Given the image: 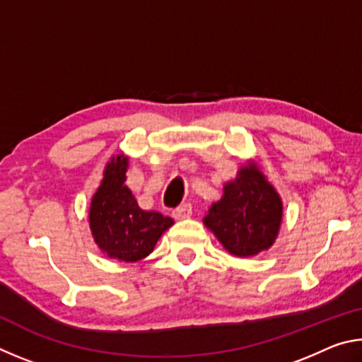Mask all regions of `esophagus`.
Wrapping results in <instances>:
<instances>
[{
    "label": "esophagus",
    "instance_id": "esophagus-1",
    "mask_svg": "<svg viewBox=\"0 0 362 362\" xmlns=\"http://www.w3.org/2000/svg\"><path fill=\"white\" fill-rule=\"evenodd\" d=\"M189 216H192V206L189 204H182L173 211V217L175 220H185Z\"/></svg>",
    "mask_w": 362,
    "mask_h": 362
}]
</instances>
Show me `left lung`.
I'll list each match as a JSON object with an SVG mask.
<instances>
[{
  "instance_id": "left-lung-1",
  "label": "left lung",
  "mask_w": 362,
  "mask_h": 362,
  "mask_svg": "<svg viewBox=\"0 0 362 362\" xmlns=\"http://www.w3.org/2000/svg\"><path fill=\"white\" fill-rule=\"evenodd\" d=\"M283 199L262 168L247 159L235 179L223 185L220 201L203 218L225 250L235 257H254L265 252L278 240L283 223Z\"/></svg>"
}]
</instances>
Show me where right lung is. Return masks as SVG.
Wrapping results in <instances>:
<instances>
[{
  "label": "right lung",
  "instance_id": "add662e5",
  "mask_svg": "<svg viewBox=\"0 0 362 362\" xmlns=\"http://www.w3.org/2000/svg\"><path fill=\"white\" fill-rule=\"evenodd\" d=\"M129 156L108 159L99 188L90 199L89 228L103 254L113 260L137 262L150 255L163 233L174 225L158 211H145L126 185Z\"/></svg>",
  "mask_w": 362,
  "mask_h": 362
}]
</instances>
